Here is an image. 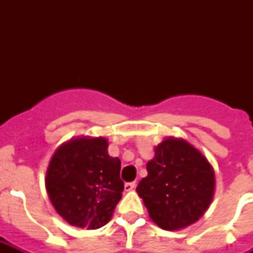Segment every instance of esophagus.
Listing matches in <instances>:
<instances>
[{"label": "esophagus", "instance_id": "obj_1", "mask_svg": "<svg viewBox=\"0 0 253 253\" xmlns=\"http://www.w3.org/2000/svg\"><path fill=\"white\" fill-rule=\"evenodd\" d=\"M135 186H136V182H135V181H132V182H126V184H125V190H126V192H131V190H134Z\"/></svg>", "mask_w": 253, "mask_h": 253}]
</instances>
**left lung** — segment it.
<instances>
[{
    "instance_id": "8db88e82",
    "label": "left lung",
    "mask_w": 253,
    "mask_h": 253,
    "mask_svg": "<svg viewBox=\"0 0 253 253\" xmlns=\"http://www.w3.org/2000/svg\"><path fill=\"white\" fill-rule=\"evenodd\" d=\"M148 176L136 192L151 219L163 230H181L200 219L211 204L215 174L200 151L184 139L168 138L155 147Z\"/></svg>"
}]
</instances>
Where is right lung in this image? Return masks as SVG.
Here are the masks:
<instances>
[{
  "label": "right lung",
  "mask_w": 253,
  "mask_h": 253,
  "mask_svg": "<svg viewBox=\"0 0 253 253\" xmlns=\"http://www.w3.org/2000/svg\"><path fill=\"white\" fill-rule=\"evenodd\" d=\"M105 138H76L61 144L45 173V189L57 214L87 230L105 226L122 198L121 160L107 154Z\"/></svg>",
  "instance_id": "obj_1"
}]
</instances>
